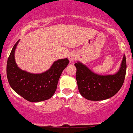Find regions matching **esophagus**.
I'll list each match as a JSON object with an SVG mask.
<instances>
[{
	"instance_id": "1",
	"label": "esophagus",
	"mask_w": 133,
	"mask_h": 133,
	"mask_svg": "<svg viewBox=\"0 0 133 133\" xmlns=\"http://www.w3.org/2000/svg\"><path fill=\"white\" fill-rule=\"evenodd\" d=\"M68 58L69 59L70 61L73 62L74 61L77 59V53L75 52L72 51L71 53H70L68 55Z\"/></svg>"
}]
</instances>
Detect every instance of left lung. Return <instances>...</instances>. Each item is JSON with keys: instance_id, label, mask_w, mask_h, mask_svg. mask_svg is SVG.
<instances>
[{"instance_id": "obj_1", "label": "left lung", "mask_w": 133, "mask_h": 133, "mask_svg": "<svg viewBox=\"0 0 133 133\" xmlns=\"http://www.w3.org/2000/svg\"><path fill=\"white\" fill-rule=\"evenodd\" d=\"M75 65L79 92L87 99L102 101L114 96L120 90L125 80L127 71L125 55L120 69L113 75H98L78 61Z\"/></svg>"}]
</instances>
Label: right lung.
<instances>
[{
	"label": "right lung",
	"instance_id": "right-lung-1",
	"mask_svg": "<svg viewBox=\"0 0 133 133\" xmlns=\"http://www.w3.org/2000/svg\"><path fill=\"white\" fill-rule=\"evenodd\" d=\"M19 40L13 46L6 64V76L11 88L30 102L47 100L56 91L62 72L68 65V58L55 61L49 69L42 74H32L18 68L15 51Z\"/></svg>",
	"mask_w": 133,
	"mask_h": 133
}]
</instances>
